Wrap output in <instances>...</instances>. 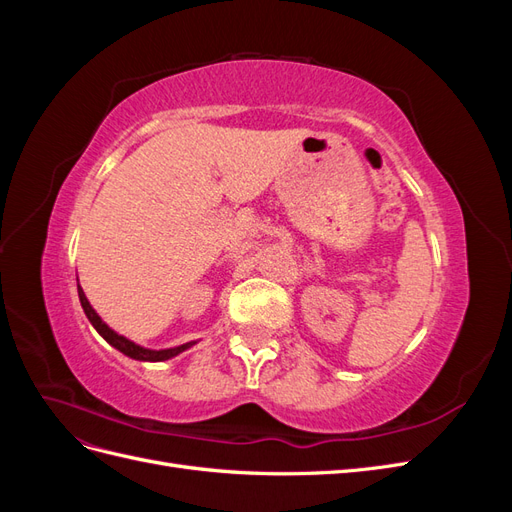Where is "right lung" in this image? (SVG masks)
Segmentation results:
<instances>
[{"instance_id": "obj_1", "label": "right lung", "mask_w": 512, "mask_h": 512, "mask_svg": "<svg viewBox=\"0 0 512 512\" xmlns=\"http://www.w3.org/2000/svg\"><path fill=\"white\" fill-rule=\"evenodd\" d=\"M79 299H81V305H83V309H85V316L89 318L91 324H94V329L106 339L108 344H111L113 348H117L119 352H123L126 356H130V359H136V361H151V363L166 361V359H173V356H177L179 352L188 350V348H192V346L196 344V342H188V344H181V346H175V348H166V350H149V348H143V346H138V344L130 342V339H126V337L115 333L111 327H108V324L96 314V309L89 305V301H87V297H85V292H83L81 286H79Z\"/></svg>"}]
</instances>
